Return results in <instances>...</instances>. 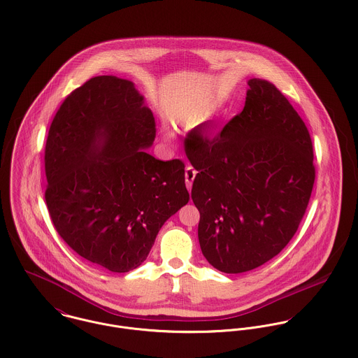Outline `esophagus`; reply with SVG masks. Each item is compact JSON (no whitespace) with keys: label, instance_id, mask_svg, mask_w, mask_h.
<instances>
[{"label":"esophagus","instance_id":"1","mask_svg":"<svg viewBox=\"0 0 358 358\" xmlns=\"http://www.w3.org/2000/svg\"><path fill=\"white\" fill-rule=\"evenodd\" d=\"M195 176H196V170L192 166H187V169H185V184H187L188 191H191V188H192V181H194Z\"/></svg>","mask_w":358,"mask_h":358}]
</instances>
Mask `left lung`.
Returning <instances> with one entry per match:
<instances>
[{
    "label": "left lung",
    "mask_w": 358,
    "mask_h": 358,
    "mask_svg": "<svg viewBox=\"0 0 358 358\" xmlns=\"http://www.w3.org/2000/svg\"><path fill=\"white\" fill-rule=\"evenodd\" d=\"M243 111L221 133L192 130L185 154L198 171L191 196L200 213L204 258L224 273L252 271L295 235L316 170L303 120L278 87L248 80Z\"/></svg>",
    "instance_id": "left-lung-1"
}]
</instances>
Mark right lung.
Wrapping results in <instances>:
<instances>
[{
    "instance_id": "add662e5",
    "label": "right lung",
    "mask_w": 358,
    "mask_h": 358,
    "mask_svg": "<svg viewBox=\"0 0 358 358\" xmlns=\"http://www.w3.org/2000/svg\"><path fill=\"white\" fill-rule=\"evenodd\" d=\"M155 120L131 80L100 76L71 92L45 145V200L78 255L124 273L148 257L162 225L189 200L185 164L155 159Z\"/></svg>"
}]
</instances>
